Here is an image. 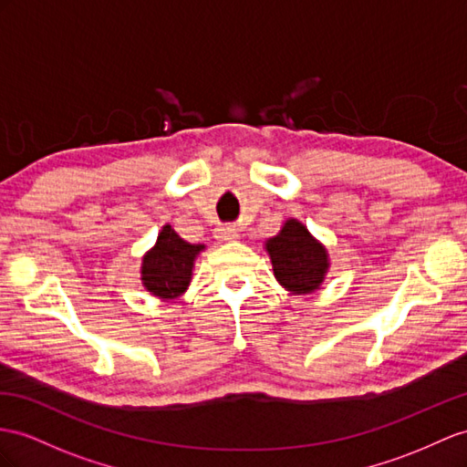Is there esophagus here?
Here are the masks:
<instances>
[{
  "label": "esophagus",
  "mask_w": 467,
  "mask_h": 467,
  "mask_svg": "<svg viewBox=\"0 0 467 467\" xmlns=\"http://www.w3.org/2000/svg\"><path fill=\"white\" fill-rule=\"evenodd\" d=\"M236 236H238V231L231 224H224L217 231V238H221V241H234Z\"/></svg>",
  "instance_id": "esophagus-1"
}]
</instances>
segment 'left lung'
Listing matches in <instances>:
<instances>
[{
  "instance_id": "1",
  "label": "left lung",
  "mask_w": 467,
  "mask_h": 467,
  "mask_svg": "<svg viewBox=\"0 0 467 467\" xmlns=\"http://www.w3.org/2000/svg\"><path fill=\"white\" fill-rule=\"evenodd\" d=\"M266 250L274 276L290 292L309 294L319 288L327 272V253L302 223L290 219L278 236L270 238Z\"/></svg>"
}]
</instances>
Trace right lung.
I'll use <instances>...</instances> for the list:
<instances>
[{"label":"right lung","mask_w":467,"mask_h":467,"mask_svg":"<svg viewBox=\"0 0 467 467\" xmlns=\"http://www.w3.org/2000/svg\"><path fill=\"white\" fill-rule=\"evenodd\" d=\"M202 248H205L202 244L185 243L170 224H165L158 236V244L143 256V285L153 296L165 300L183 294L191 282L193 260Z\"/></svg>","instance_id":"1"}]
</instances>
